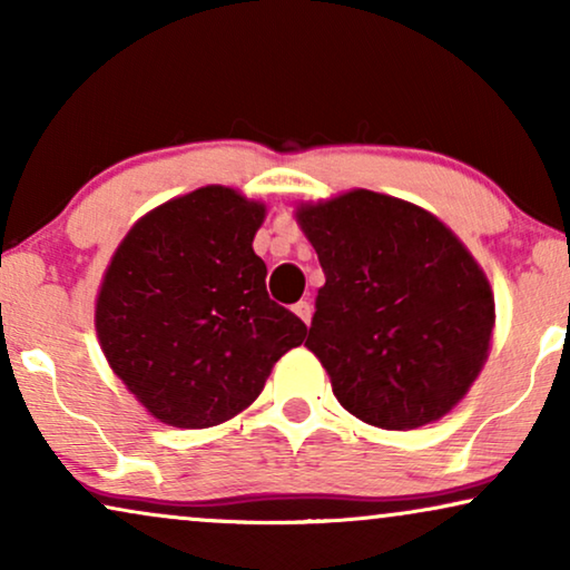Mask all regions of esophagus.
I'll return each instance as SVG.
<instances>
[{
	"instance_id": "1",
	"label": "esophagus",
	"mask_w": 570,
	"mask_h": 570,
	"mask_svg": "<svg viewBox=\"0 0 570 570\" xmlns=\"http://www.w3.org/2000/svg\"><path fill=\"white\" fill-rule=\"evenodd\" d=\"M293 311H295V316H301L303 324H311V303L308 301H298L293 306Z\"/></svg>"
}]
</instances>
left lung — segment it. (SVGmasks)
I'll use <instances>...</instances> for the list:
<instances>
[{"label": "left lung", "instance_id": "1", "mask_svg": "<svg viewBox=\"0 0 570 570\" xmlns=\"http://www.w3.org/2000/svg\"><path fill=\"white\" fill-rule=\"evenodd\" d=\"M295 220L326 277L306 347L337 402L384 431L449 415L480 376L495 326L493 287L454 230L368 189L306 202Z\"/></svg>", "mask_w": 570, "mask_h": 570}]
</instances>
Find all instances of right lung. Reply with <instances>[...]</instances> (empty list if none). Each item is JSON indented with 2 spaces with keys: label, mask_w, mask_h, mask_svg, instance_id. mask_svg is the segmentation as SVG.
<instances>
[{
  "label": "right lung",
  "mask_w": 570,
  "mask_h": 570,
  "mask_svg": "<svg viewBox=\"0 0 570 570\" xmlns=\"http://www.w3.org/2000/svg\"><path fill=\"white\" fill-rule=\"evenodd\" d=\"M267 207L209 184L139 217L108 262L96 332L111 371L160 423L213 428L262 394L306 324L269 301L254 236Z\"/></svg>",
  "instance_id": "right-lung-1"
}]
</instances>
